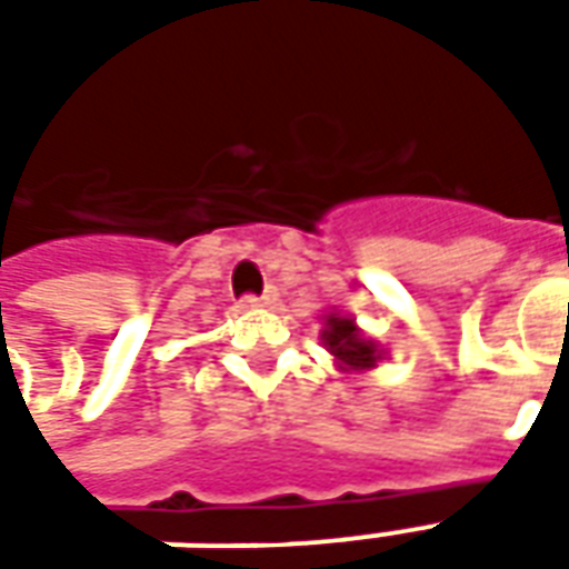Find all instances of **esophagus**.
Instances as JSON below:
<instances>
[{"mask_svg":"<svg viewBox=\"0 0 569 569\" xmlns=\"http://www.w3.org/2000/svg\"><path fill=\"white\" fill-rule=\"evenodd\" d=\"M273 301H277V289H273V286H268L261 296H247L249 308H271Z\"/></svg>","mask_w":569,"mask_h":569,"instance_id":"1","label":"esophagus"}]
</instances>
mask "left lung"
<instances>
[{"label":"left lung","mask_w":569,"mask_h":569,"mask_svg":"<svg viewBox=\"0 0 569 569\" xmlns=\"http://www.w3.org/2000/svg\"><path fill=\"white\" fill-rule=\"evenodd\" d=\"M322 345L326 350L338 359L341 371H369L383 359L381 345H375L369 335H362L357 322L341 313H329L326 317V329H322Z\"/></svg>","instance_id":"obj_1"}]
</instances>
